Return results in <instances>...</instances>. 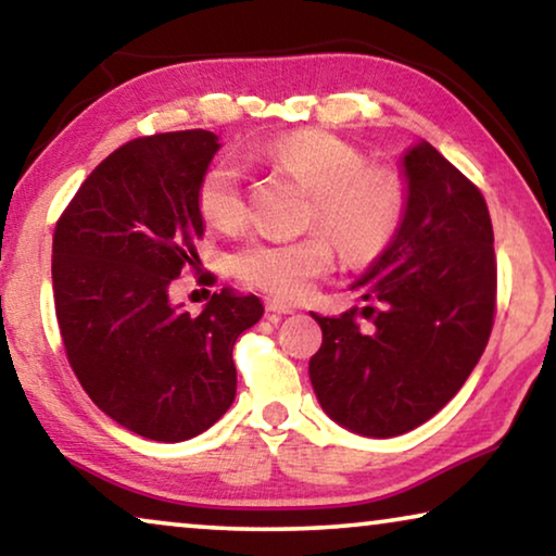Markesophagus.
<instances>
[{"label":"esophagus","mask_w":556,"mask_h":556,"mask_svg":"<svg viewBox=\"0 0 556 556\" xmlns=\"http://www.w3.org/2000/svg\"><path fill=\"white\" fill-rule=\"evenodd\" d=\"M265 311H268V314H276V316H288V314H293V308H291V306H286V303L273 301V299L265 301Z\"/></svg>","instance_id":"esophagus-1"}]
</instances>
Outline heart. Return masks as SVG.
<instances>
[{"instance_id": "1", "label": "heart", "mask_w": 556, "mask_h": 556, "mask_svg": "<svg viewBox=\"0 0 556 556\" xmlns=\"http://www.w3.org/2000/svg\"><path fill=\"white\" fill-rule=\"evenodd\" d=\"M263 156L311 189L306 223L329 231L346 261L367 263L390 245L405 212V192L397 174L371 169L359 149L326 131L288 134L265 147ZM197 207L219 230H235L245 223L242 169L232 159L215 162L202 174ZM328 236L253 238L230 255V270L240 283L268 293L270 299L301 301L318 278L329 276L337 261Z\"/></svg>"}]
</instances>
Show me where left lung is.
Wrapping results in <instances>:
<instances>
[{
    "mask_svg": "<svg viewBox=\"0 0 556 556\" xmlns=\"http://www.w3.org/2000/svg\"><path fill=\"white\" fill-rule=\"evenodd\" d=\"M400 174L402 223L352 283L367 306L314 316L324 331L308 362L318 405L364 438L402 435L440 413L481 359L496 306L483 194L422 139L400 159Z\"/></svg>",
    "mask_w": 556,
    "mask_h": 556,
    "instance_id": "1",
    "label": "left lung"
}]
</instances>
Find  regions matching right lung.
<instances>
[{
  "label": "right lung",
  "instance_id": "obj_1",
  "mask_svg": "<svg viewBox=\"0 0 556 556\" xmlns=\"http://www.w3.org/2000/svg\"><path fill=\"white\" fill-rule=\"evenodd\" d=\"M212 131L156 134L113 151L83 181L52 238L55 314L88 397L136 435L179 443L235 400L232 346L263 316L257 295L212 293L200 316L169 288L197 265Z\"/></svg>",
  "mask_w": 556,
  "mask_h": 556
}]
</instances>
